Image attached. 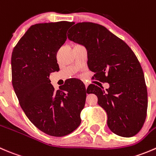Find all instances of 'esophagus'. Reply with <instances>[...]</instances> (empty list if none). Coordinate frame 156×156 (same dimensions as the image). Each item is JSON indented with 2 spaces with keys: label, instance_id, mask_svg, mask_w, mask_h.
I'll list each match as a JSON object with an SVG mask.
<instances>
[{
  "label": "esophagus",
  "instance_id": "esophagus-1",
  "mask_svg": "<svg viewBox=\"0 0 156 156\" xmlns=\"http://www.w3.org/2000/svg\"><path fill=\"white\" fill-rule=\"evenodd\" d=\"M85 83V86H86V88L88 87V86H89V84H88L87 83Z\"/></svg>",
  "mask_w": 156,
  "mask_h": 156
}]
</instances>
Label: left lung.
I'll return each mask as SVG.
<instances>
[{"label":"left lung","mask_w":156,"mask_h":156,"mask_svg":"<svg viewBox=\"0 0 156 156\" xmlns=\"http://www.w3.org/2000/svg\"><path fill=\"white\" fill-rule=\"evenodd\" d=\"M67 37L86 48L93 78L110 85L105 91L94 84L87 88L107 112L109 129L123 137L138 133L146 121L148 95L143 69L133 51L105 26L94 23H76Z\"/></svg>","instance_id":"8db88e82"}]
</instances>
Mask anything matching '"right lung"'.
<instances>
[{"label":"right lung","instance_id":"right-lung-1","mask_svg":"<svg viewBox=\"0 0 156 156\" xmlns=\"http://www.w3.org/2000/svg\"><path fill=\"white\" fill-rule=\"evenodd\" d=\"M73 23L31 26L12 52V84L20 105L38 130L52 136L68 135L80 126L88 93L78 80H70L57 91L49 80L51 73L60 70L57 52Z\"/></svg>","mask_w":156,"mask_h":156}]
</instances>
